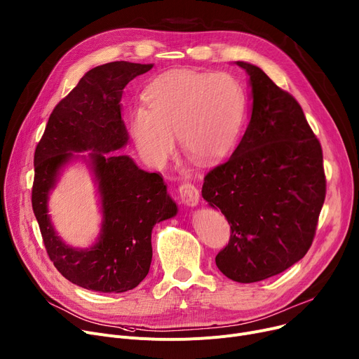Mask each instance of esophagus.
Listing matches in <instances>:
<instances>
[{
  "instance_id": "1",
  "label": "esophagus",
  "mask_w": 359,
  "mask_h": 359,
  "mask_svg": "<svg viewBox=\"0 0 359 359\" xmlns=\"http://www.w3.org/2000/svg\"><path fill=\"white\" fill-rule=\"evenodd\" d=\"M179 194H180V199L184 205L189 206H196L199 203L201 195H199V190L198 187L190 183V182H184L179 186Z\"/></svg>"
}]
</instances>
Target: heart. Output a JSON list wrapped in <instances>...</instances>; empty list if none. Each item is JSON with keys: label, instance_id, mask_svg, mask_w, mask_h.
<instances>
[{"label": "heart", "instance_id": "obj_1", "mask_svg": "<svg viewBox=\"0 0 359 359\" xmlns=\"http://www.w3.org/2000/svg\"><path fill=\"white\" fill-rule=\"evenodd\" d=\"M146 107L133 111L130 133L138 154L160 167L175 151L212 163L233 147L245 115V93L229 74L172 70L146 90Z\"/></svg>", "mask_w": 359, "mask_h": 359}]
</instances>
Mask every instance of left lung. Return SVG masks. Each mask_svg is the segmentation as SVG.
<instances>
[{"mask_svg": "<svg viewBox=\"0 0 359 359\" xmlns=\"http://www.w3.org/2000/svg\"><path fill=\"white\" fill-rule=\"evenodd\" d=\"M250 75L252 114L233 154L205 176L202 196L231 226L215 262L231 280L255 283L302 259L326 196L323 153L300 104L259 67Z\"/></svg>", "mask_w": 359, "mask_h": 359, "instance_id": "8db88e82", "label": "left lung"}]
</instances>
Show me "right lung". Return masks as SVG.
Returning a JSON list of instances; mask_svg holds the SVG:
<instances>
[{
	"mask_svg": "<svg viewBox=\"0 0 359 359\" xmlns=\"http://www.w3.org/2000/svg\"><path fill=\"white\" fill-rule=\"evenodd\" d=\"M151 67L121 60L90 69L55 107L34 151L32 205L47 255L65 278L88 290L124 293L137 287L150 270L153 226L177 212L160 173L112 154L128 140L119 104L123 89ZM86 149L99 180L104 222L97 245L74 250L54 233L46 195L61 165Z\"/></svg>",
	"mask_w": 359,
	"mask_h": 359,
	"instance_id": "right-lung-1",
	"label": "right lung"
}]
</instances>
